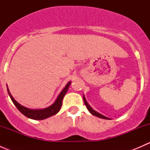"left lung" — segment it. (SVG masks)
<instances>
[{
    "label": "left lung",
    "mask_w": 150,
    "mask_h": 150,
    "mask_svg": "<svg viewBox=\"0 0 150 150\" xmlns=\"http://www.w3.org/2000/svg\"><path fill=\"white\" fill-rule=\"evenodd\" d=\"M83 101H84V103H85V104H86V107H87L88 110V111L90 112L91 113V114L93 115L96 116V117H100V118H102V119H107V120H110V118H108V117H105V116L99 114V112H97L95 111L94 110H93V109H92V107H91V106L89 105L88 104L87 101H86V98H85V96H83Z\"/></svg>",
    "instance_id": "1"
}]
</instances>
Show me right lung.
Segmentation results:
<instances>
[{"instance_id":"obj_1","label":"right lung","mask_w":150,"mask_h":150,"mask_svg":"<svg viewBox=\"0 0 150 150\" xmlns=\"http://www.w3.org/2000/svg\"><path fill=\"white\" fill-rule=\"evenodd\" d=\"M70 84L71 82L69 81V82L66 85L65 87L63 88V90L62 91L61 93L59 94L58 97L57 98V99H56V101L54 102V104H51L49 107H46V108L40 109V110H32V109L27 108V107L21 105L20 104L18 103V102L13 99V97L11 96V94L8 88H7V91H8V95H9L11 99V101L13 102V103L14 104V105L16 106V108H17L24 115L26 116L28 118L33 119V120H44V119L48 118V117L54 115H56L57 113L59 112V111L60 109H61L62 104L63 98L65 96L67 91L68 88H69V85Z\"/></svg>"}]
</instances>
